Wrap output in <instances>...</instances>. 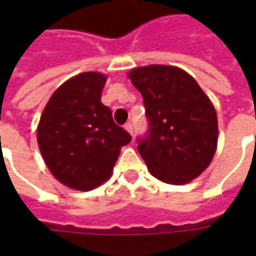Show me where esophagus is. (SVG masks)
Wrapping results in <instances>:
<instances>
[{"instance_id":"34e87169","label":"esophagus","mask_w":256,"mask_h":256,"mask_svg":"<svg viewBox=\"0 0 256 256\" xmlns=\"http://www.w3.org/2000/svg\"><path fill=\"white\" fill-rule=\"evenodd\" d=\"M124 128H126V130H128V133L132 134V136H133V133H134V128H133V123H126V124H124Z\"/></svg>"}]
</instances>
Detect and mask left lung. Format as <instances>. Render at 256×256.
Here are the masks:
<instances>
[{
  "instance_id": "8db88e82",
  "label": "left lung",
  "mask_w": 256,
  "mask_h": 256,
  "mask_svg": "<svg viewBox=\"0 0 256 256\" xmlns=\"http://www.w3.org/2000/svg\"><path fill=\"white\" fill-rule=\"evenodd\" d=\"M142 96L148 132L138 152L150 172L166 184L198 177L214 158L218 119L214 106L188 72L172 66H146L128 72Z\"/></svg>"
}]
</instances>
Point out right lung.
<instances>
[{
    "instance_id": "add662e5",
    "label": "right lung",
    "mask_w": 256,
    "mask_h": 256,
    "mask_svg": "<svg viewBox=\"0 0 256 256\" xmlns=\"http://www.w3.org/2000/svg\"><path fill=\"white\" fill-rule=\"evenodd\" d=\"M106 76L82 72L64 82L48 101L36 128L42 158L56 180L92 190L111 177L123 145L132 136L101 102Z\"/></svg>"
}]
</instances>
